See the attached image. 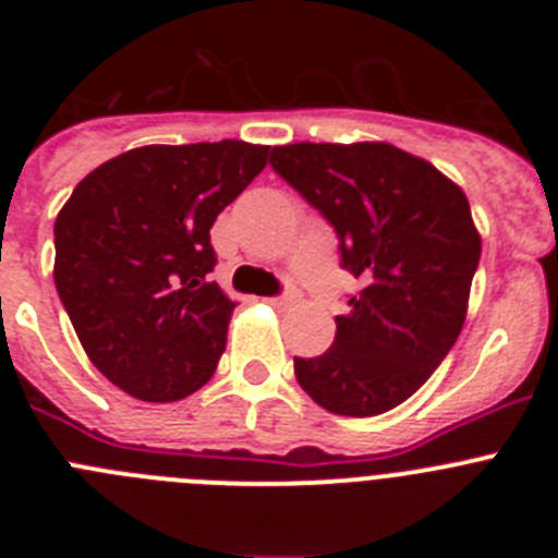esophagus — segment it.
<instances>
[{"mask_svg": "<svg viewBox=\"0 0 558 558\" xmlns=\"http://www.w3.org/2000/svg\"><path fill=\"white\" fill-rule=\"evenodd\" d=\"M293 302H295V293L270 295V299H265V304H270V307H290Z\"/></svg>", "mask_w": 558, "mask_h": 558, "instance_id": "1", "label": "esophagus"}]
</instances>
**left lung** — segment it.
<instances>
[{"label":"left lung","mask_w":558,"mask_h":558,"mask_svg":"<svg viewBox=\"0 0 558 558\" xmlns=\"http://www.w3.org/2000/svg\"><path fill=\"white\" fill-rule=\"evenodd\" d=\"M270 165L322 211L360 293L335 343L295 379L338 416H377L425 386L461 335L481 259L470 201L430 161L388 142H295Z\"/></svg>","instance_id":"8db88e82"}]
</instances>
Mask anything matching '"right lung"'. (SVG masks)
<instances>
[{
	"mask_svg": "<svg viewBox=\"0 0 558 558\" xmlns=\"http://www.w3.org/2000/svg\"><path fill=\"white\" fill-rule=\"evenodd\" d=\"M240 140L145 145L92 170L56 220V288L97 372L142 402L206 386L236 304L209 229L268 165Z\"/></svg>",
	"mask_w": 558,
	"mask_h": 558,
	"instance_id": "1",
	"label": "right lung"
}]
</instances>
